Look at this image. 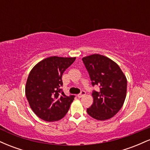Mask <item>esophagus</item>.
Instances as JSON below:
<instances>
[{
  "instance_id": "1",
  "label": "esophagus",
  "mask_w": 150,
  "mask_h": 150,
  "mask_svg": "<svg viewBox=\"0 0 150 150\" xmlns=\"http://www.w3.org/2000/svg\"><path fill=\"white\" fill-rule=\"evenodd\" d=\"M85 94H86V92L84 90H82V91H81V92L80 93V94H77V97H78L79 98H81V97H84Z\"/></svg>"
}]
</instances>
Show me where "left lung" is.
<instances>
[{
    "instance_id": "obj_1",
    "label": "left lung",
    "mask_w": 150,
    "mask_h": 150,
    "mask_svg": "<svg viewBox=\"0 0 150 150\" xmlns=\"http://www.w3.org/2000/svg\"><path fill=\"white\" fill-rule=\"evenodd\" d=\"M92 86L98 85L100 90H94L93 104L87 108L92 118L105 120L114 116L123 106L127 91V80L120 67L106 56L93 54L82 58Z\"/></svg>"
}]
</instances>
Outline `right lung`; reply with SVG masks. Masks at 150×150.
<instances>
[{
  "label": "right lung",
  "mask_w": 150,
  "mask_h": 150,
  "mask_svg": "<svg viewBox=\"0 0 150 150\" xmlns=\"http://www.w3.org/2000/svg\"><path fill=\"white\" fill-rule=\"evenodd\" d=\"M75 58L51 56L38 63L29 74L25 94L32 111L45 121H56L65 116L75 95L62 90V76Z\"/></svg>",
  "instance_id": "obj_1"
}]
</instances>
